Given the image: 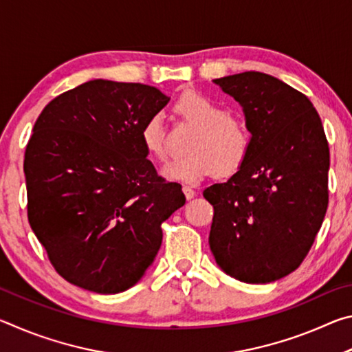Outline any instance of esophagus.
Here are the masks:
<instances>
[{
    "instance_id": "1",
    "label": "esophagus",
    "mask_w": 352,
    "mask_h": 352,
    "mask_svg": "<svg viewBox=\"0 0 352 352\" xmlns=\"http://www.w3.org/2000/svg\"><path fill=\"white\" fill-rule=\"evenodd\" d=\"M182 189H183V192H184V197H186L188 200L195 197V190L190 188V186H183Z\"/></svg>"
}]
</instances>
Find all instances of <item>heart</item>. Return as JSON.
Segmentation results:
<instances>
[{"instance_id": "1", "label": "heart", "mask_w": 352, "mask_h": 352, "mask_svg": "<svg viewBox=\"0 0 352 352\" xmlns=\"http://www.w3.org/2000/svg\"><path fill=\"white\" fill-rule=\"evenodd\" d=\"M174 113L195 132L186 144V157L163 169L166 178L197 183L214 172L220 177L234 174L245 162L252 146L250 130L216 100L197 91L184 93L175 102ZM141 142L157 162H168V135L162 115L146 119L141 127Z\"/></svg>"}]
</instances>
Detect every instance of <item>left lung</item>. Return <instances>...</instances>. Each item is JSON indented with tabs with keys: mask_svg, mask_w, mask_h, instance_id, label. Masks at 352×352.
Instances as JSON below:
<instances>
[{
	"mask_svg": "<svg viewBox=\"0 0 352 352\" xmlns=\"http://www.w3.org/2000/svg\"><path fill=\"white\" fill-rule=\"evenodd\" d=\"M214 83L241 104L252 146L239 170L204 190L214 208L210 248L226 275L267 284L296 270L327 210L329 146L311 100L247 71Z\"/></svg>",
	"mask_w": 352,
	"mask_h": 352,
	"instance_id": "obj_1",
	"label": "left lung"
}]
</instances>
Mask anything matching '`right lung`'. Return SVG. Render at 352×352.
<instances>
[{"instance_id": "obj_1", "label": "right lung", "mask_w": 352, "mask_h": 352, "mask_svg": "<svg viewBox=\"0 0 352 352\" xmlns=\"http://www.w3.org/2000/svg\"><path fill=\"white\" fill-rule=\"evenodd\" d=\"M168 102L155 87L94 79L52 99L35 121L25 153L28 219L68 283L119 294L152 265L162 223L186 201L141 142L142 124Z\"/></svg>"}]
</instances>
